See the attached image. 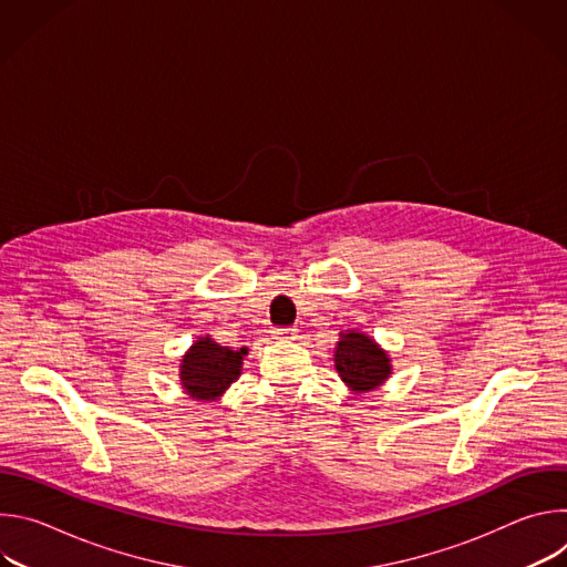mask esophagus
I'll use <instances>...</instances> for the list:
<instances>
[{"mask_svg":"<svg viewBox=\"0 0 567 567\" xmlns=\"http://www.w3.org/2000/svg\"><path fill=\"white\" fill-rule=\"evenodd\" d=\"M274 337L276 339H291V337H296V328H276Z\"/></svg>","mask_w":567,"mask_h":567,"instance_id":"obj_1","label":"esophagus"}]
</instances>
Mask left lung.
<instances>
[{
	"instance_id": "obj_1",
	"label": "left lung",
	"mask_w": 567,
	"mask_h": 567,
	"mask_svg": "<svg viewBox=\"0 0 567 567\" xmlns=\"http://www.w3.org/2000/svg\"><path fill=\"white\" fill-rule=\"evenodd\" d=\"M337 370L352 390H372L390 374L388 354L365 334H341L337 354Z\"/></svg>"
}]
</instances>
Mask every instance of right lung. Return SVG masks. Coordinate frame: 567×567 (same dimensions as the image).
<instances>
[{
    "label": "right lung",
    "instance_id": "obj_1",
    "mask_svg": "<svg viewBox=\"0 0 567 567\" xmlns=\"http://www.w3.org/2000/svg\"><path fill=\"white\" fill-rule=\"evenodd\" d=\"M247 348L230 350L213 339H199L182 363V383L193 399L219 396L237 377Z\"/></svg>",
    "mask_w": 567,
    "mask_h": 567
}]
</instances>
